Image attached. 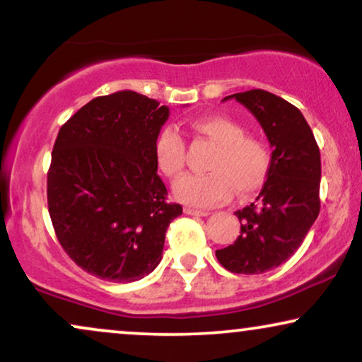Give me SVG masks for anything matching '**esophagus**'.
<instances>
[{
	"label": "esophagus",
	"mask_w": 362,
	"mask_h": 362,
	"mask_svg": "<svg viewBox=\"0 0 362 362\" xmlns=\"http://www.w3.org/2000/svg\"><path fill=\"white\" fill-rule=\"evenodd\" d=\"M185 212H186L187 216H201V217L209 216V212H207V211L196 209V207H191V206H186V207H185Z\"/></svg>",
	"instance_id": "obj_1"
}]
</instances>
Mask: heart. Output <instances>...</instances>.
I'll return each instance as SVG.
<instances>
[{
  "label": "heart",
  "instance_id": "obj_1",
  "mask_svg": "<svg viewBox=\"0 0 362 362\" xmlns=\"http://www.w3.org/2000/svg\"><path fill=\"white\" fill-rule=\"evenodd\" d=\"M192 128L217 145L207 163L206 175H186L175 182L176 199L191 206H214L237 191L249 196L264 185L269 171V151L257 138L245 136V128L224 115H207L192 122ZM155 160L163 175L176 180L185 170V140L166 127L155 140Z\"/></svg>",
  "mask_w": 362,
  "mask_h": 362
}]
</instances>
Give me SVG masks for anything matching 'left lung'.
Instances as JSON below:
<instances>
[{
    "instance_id": "1",
    "label": "left lung",
    "mask_w": 362,
    "mask_h": 362,
    "mask_svg": "<svg viewBox=\"0 0 362 362\" xmlns=\"http://www.w3.org/2000/svg\"><path fill=\"white\" fill-rule=\"evenodd\" d=\"M229 98L257 118L272 158L255 202L235 212L240 235L216 257L232 274L257 275L288 260L320 214V148L303 113L281 97L254 88L222 102Z\"/></svg>"
}]
</instances>
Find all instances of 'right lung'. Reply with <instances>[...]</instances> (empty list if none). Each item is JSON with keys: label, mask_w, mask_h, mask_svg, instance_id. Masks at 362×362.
I'll list each match as a JSON object with an SVG mask.
<instances>
[{"label": "right lung", "mask_w": 362, "mask_h": 362, "mask_svg": "<svg viewBox=\"0 0 362 362\" xmlns=\"http://www.w3.org/2000/svg\"><path fill=\"white\" fill-rule=\"evenodd\" d=\"M170 108L133 90L86 103L64 123L47 173V206L62 249L93 276L130 284L161 262L170 222L155 140Z\"/></svg>", "instance_id": "obj_1"}]
</instances>
